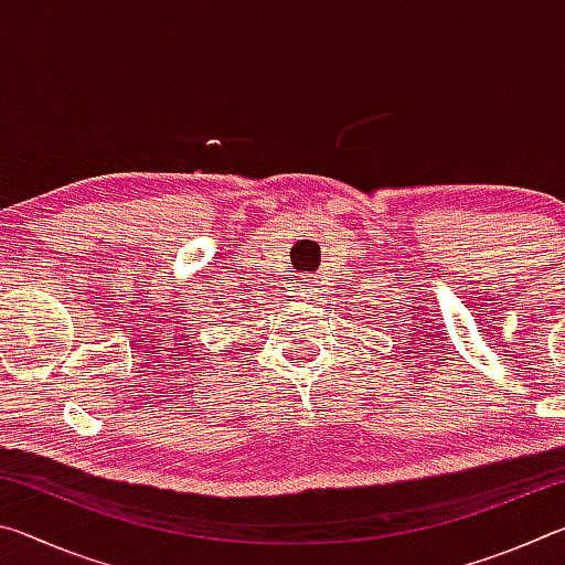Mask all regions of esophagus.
Returning <instances> with one entry per match:
<instances>
[{
  "mask_svg": "<svg viewBox=\"0 0 565 565\" xmlns=\"http://www.w3.org/2000/svg\"><path fill=\"white\" fill-rule=\"evenodd\" d=\"M294 286H296L294 294H299V299H311V296L317 294V281L311 279H299Z\"/></svg>",
  "mask_w": 565,
  "mask_h": 565,
  "instance_id": "esophagus-1",
  "label": "esophagus"
}]
</instances>
